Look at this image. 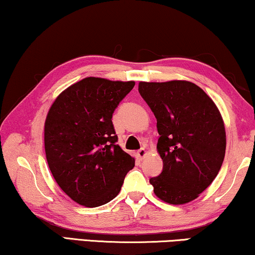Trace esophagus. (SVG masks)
Returning <instances> with one entry per match:
<instances>
[{"mask_svg":"<svg viewBox=\"0 0 255 255\" xmlns=\"http://www.w3.org/2000/svg\"><path fill=\"white\" fill-rule=\"evenodd\" d=\"M146 155V151H145V149L144 148H141L139 150H137V156H138V158H144V156Z\"/></svg>","mask_w":255,"mask_h":255,"instance_id":"obj_1","label":"esophagus"}]
</instances>
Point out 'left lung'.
Segmentation results:
<instances>
[{"label": "left lung", "instance_id": "8db88e82", "mask_svg": "<svg viewBox=\"0 0 255 255\" xmlns=\"http://www.w3.org/2000/svg\"><path fill=\"white\" fill-rule=\"evenodd\" d=\"M138 92L157 119L163 171L150 178L164 202L195 200L216 178L225 156L227 136L217 106L188 81L139 82Z\"/></svg>", "mask_w": 255, "mask_h": 255}]
</instances>
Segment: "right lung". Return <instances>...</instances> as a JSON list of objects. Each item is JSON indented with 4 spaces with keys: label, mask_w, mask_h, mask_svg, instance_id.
<instances>
[{
    "label": "right lung",
    "mask_w": 255,
    "mask_h": 255,
    "mask_svg": "<svg viewBox=\"0 0 255 255\" xmlns=\"http://www.w3.org/2000/svg\"><path fill=\"white\" fill-rule=\"evenodd\" d=\"M135 82L87 77L57 96L45 121L46 158L60 188L81 206L119 194L135 159L117 144L112 116Z\"/></svg>",
    "instance_id": "add662e5"
}]
</instances>
